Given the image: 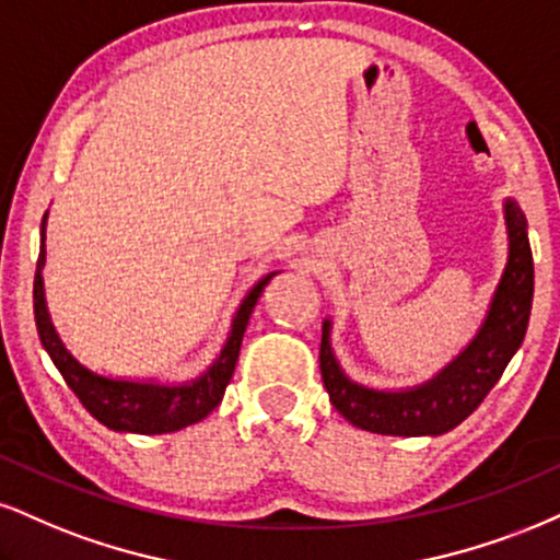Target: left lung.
<instances>
[{"mask_svg":"<svg viewBox=\"0 0 560 560\" xmlns=\"http://www.w3.org/2000/svg\"><path fill=\"white\" fill-rule=\"evenodd\" d=\"M509 261L480 332L431 382L405 392H378L350 382L329 345V319L322 327L319 369L329 402L355 428L384 436H439L478 410L520 350L533 312L535 267L527 220L514 199L503 205Z\"/></svg>","mask_w":560,"mask_h":560,"instance_id":"obj_1","label":"left lung"}]
</instances>
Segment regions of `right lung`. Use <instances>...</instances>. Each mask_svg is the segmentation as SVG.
<instances>
[{
  "mask_svg": "<svg viewBox=\"0 0 560 560\" xmlns=\"http://www.w3.org/2000/svg\"><path fill=\"white\" fill-rule=\"evenodd\" d=\"M40 228H46V215ZM46 261L44 233H40V254L36 265V280H33V312H36V327L40 345L51 355L59 374L65 376L69 389L78 395L82 407L112 431L124 433H174L182 428L199 423L210 416L225 395V386L231 382L233 369H236L241 340H244L248 316L257 306L261 291L278 272H269L257 285L248 291L244 303L233 316L231 335H228L225 348L220 350L218 361L205 371L202 376L189 384H153V382H121V378H106L93 374L61 345L57 329H54L51 316H48L44 299V278L40 269Z\"/></svg>",
  "mask_w": 560,
  "mask_h": 560,
  "instance_id": "right-lung-1",
  "label": "right lung"
}]
</instances>
